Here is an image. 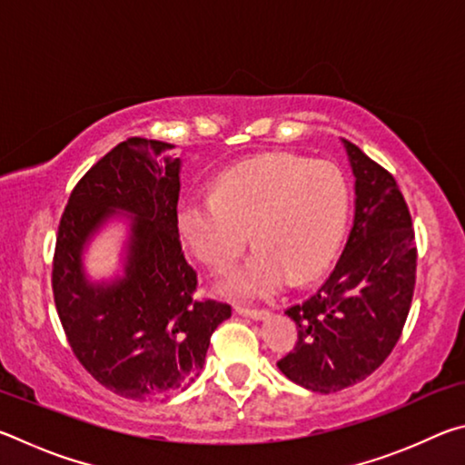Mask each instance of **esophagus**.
<instances>
[{"label": "esophagus", "mask_w": 465, "mask_h": 465, "mask_svg": "<svg viewBox=\"0 0 465 465\" xmlns=\"http://www.w3.org/2000/svg\"><path fill=\"white\" fill-rule=\"evenodd\" d=\"M235 312H238L240 316L250 318V320H269L271 316L269 310H252V308H242V305H238Z\"/></svg>", "instance_id": "obj_1"}]
</instances>
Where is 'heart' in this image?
I'll return each mask as SVG.
<instances>
[{
  "label": "heart",
  "mask_w": 465,
  "mask_h": 465,
  "mask_svg": "<svg viewBox=\"0 0 465 465\" xmlns=\"http://www.w3.org/2000/svg\"><path fill=\"white\" fill-rule=\"evenodd\" d=\"M349 184L328 162L269 153L219 174L213 194H188L176 227L188 250L223 271L250 240L248 261L217 282L227 297H269L291 274L308 281L334 256L349 217Z\"/></svg>",
  "instance_id": "1"
}]
</instances>
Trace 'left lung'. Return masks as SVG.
Returning <instances> with one entry per match:
<instances>
[{"label":"left lung","mask_w":465,"mask_h":465,"mask_svg":"<svg viewBox=\"0 0 465 465\" xmlns=\"http://www.w3.org/2000/svg\"><path fill=\"white\" fill-rule=\"evenodd\" d=\"M355 176V217L341 258L316 293L285 313L297 344L279 361L305 390L334 393L363 381L396 346L411 312L416 243L396 180L342 139Z\"/></svg>","instance_id":"left-lung-1"}]
</instances>
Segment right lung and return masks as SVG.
<instances>
[{
  "label": "right lung",
  "mask_w": 465,
  "mask_h": 465,
  "mask_svg": "<svg viewBox=\"0 0 465 465\" xmlns=\"http://www.w3.org/2000/svg\"><path fill=\"white\" fill-rule=\"evenodd\" d=\"M174 145L133 137L77 183L63 211L53 293L75 357L94 380L129 400L184 390L204 365L211 334L232 316L196 302V272L178 240L180 157ZM114 218L128 225L122 272L94 282L84 252Z\"/></svg>",
  "instance_id": "obj_1"
}]
</instances>
